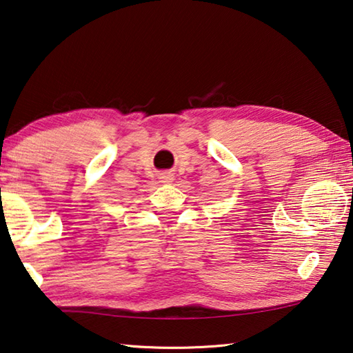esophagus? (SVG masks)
<instances>
[{
	"label": "esophagus",
	"instance_id": "esophagus-1",
	"mask_svg": "<svg viewBox=\"0 0 353 353\" xmlns=\"http://www.w3.org/2000/svg\"><path fill=\"white\" fill-rule=\"evenodd\" d=\"M159 179L162 183H171L174 181V176H172V172H162V174L159 176Z\"/></svg>",
	"mask_w": 353,
	"mask_h": 353
}]
</instances>
